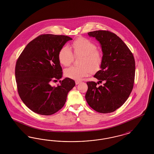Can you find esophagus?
<instances>
[{"label": "esophagus", "mask_w": 154, "mask_h": 154, "mask_svg": "<svg viewBox=\"0 0 154 154\" xmlns=\"http://www.w3.org/2000/svg\"><path fill=\"white\" fill-rule=\"evenodd\" d=\"M80 82L81 81H75V84H76V85H78V84H80Z\"/></svg>", "instance_id": "obj_1"}]
</instances>
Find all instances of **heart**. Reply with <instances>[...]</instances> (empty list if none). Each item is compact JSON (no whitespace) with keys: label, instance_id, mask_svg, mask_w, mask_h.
I'll use <instances>...</instances> for the list:
<instances>
[{"label":"heart","instance_id":"obj_1","mask_svg":"<svg viewBox=\"0 0 154 154\" xmlns=\"http://www.w3.org/2000/svg\"><path fill=\"white\" fill-rule=\"evenodd\" d=\"M70 49L64 46L60 48L58 53L59 63L63 66L70 65L73 60V55L80 57L79 59L80 66H71L64 70L66 77L80 80L88 75L90 72L97 71L102 65L103 55L93 42L85 37H80L74 40L70 46ZM72 51L73 52L72 53Z\"/></svg>","mask_w":154,"mask_h":154}]
</instances>
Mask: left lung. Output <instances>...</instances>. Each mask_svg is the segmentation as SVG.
<instances>
[{
    "instance_id": "8db88e82",
    "label": "left lung",
    "mask_w": 154,
    "mask_h": 154,
    "mask_svg": "<svg viewBox=\"0 0 154 154\" xmlns=\"http://www.w3.org/2000/svg\"><path fill=\"white\" fill-rule=\"evenodd\" d=\"M88 35L95 37L102 48V63L94 77L104 84L97 87L98 82H87L85 99L96 111L112 112L124 104L132 92L135 75L134 58L128 46L114 33L96 30L88 32Z\"/></svg>"
}]
</instances>
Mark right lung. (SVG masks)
I'll list each match as a JSON object with an SVG mask.
<instances>
[{"instance_id":"add662e5","label":"right lung","mask_w":154,"mask_h":154,"mask_svg":"<svg viewBox=\"0 0 154 154\" xmlns=\"http://www.w3.org/2000/svg\"><path fill=\"white\" fill-rule=\"evenodd\" d=\"M71 40L65 35H40L27 44L17 59L15 75L18 94L23 103L37 114L50 116L60 110L75 85L69 78L59 81L57 87L50 84L62 77L59 51Z\"/></svg>"}]
</instances>
